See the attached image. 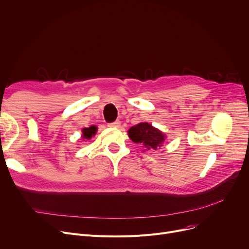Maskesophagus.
<instances>
[{"instance_id": "esophagus-1", "label": "esophagus", "mask_w": 249, "mask_h": 249, "mask_svg": "<svg viewBox=\"0 0 249 249\" xmlns=\"http://www.w3.org/2000/svg\"><path fill=\"white\" fill-rule=\"evenodd\" d=\"M108 126L109 127H120V121L119 120H116V121H114V122H112V123H109L108 124Z\"/></svg>"}]
</instances>
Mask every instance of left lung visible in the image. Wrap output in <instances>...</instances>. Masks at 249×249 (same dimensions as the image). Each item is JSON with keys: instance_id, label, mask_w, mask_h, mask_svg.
<instances>
[{"instance_id": "8db88e82", "label": "left lung", "mask_w": 249, "mask_h": 249, "mask_svg": "<svg viewBox=\"0 0 249 249\" xmlns=\"http://www.w3.org/2000/svg\"><path fill=\"white\" fill-rule=\"evenodd\" d=\"M128 135L133 142L142 143L147 149H156L164 141V135L148 123H139L131 127Z\"/></svg>"}]
</instances>
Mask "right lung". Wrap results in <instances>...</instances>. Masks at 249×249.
Returning <instances> with one entry per match:
<instances>
[{
  "label": "right lung",
  "mask_w": 249,
  "mask_h": 249,
  "mask_svg": "<svg viewBox=\"0 0 249 249\" xmlns=\"http://www.w3.org/2000/svg\"><path fill=\"white\" fill-rule=\"evenodd\" d=\"M97 131V127L96 126H90L89 128H85L83 129V134H84V138L86 139H89L91 138V136L96 134Z\"/></svg>",
  "instance_id": "right-lung-1"
}]
</instances>
